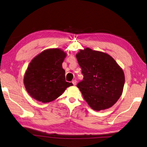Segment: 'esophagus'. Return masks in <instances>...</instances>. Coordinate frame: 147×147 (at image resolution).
<instances>
[{"mask_svg": "<svg viewBox=\"0 0 147 147\" xmlns=\"http://www.w3.org/2000/svg\"><path fill=\"white\" fill-rule=\"evenodd\" d=\"M72 82V84H74V86H76V81L75 80H73Z\"/></svg>", "mask_w": 147, "mask_h": 147, "instance_id": "34e87169", "label": "esophagus"}]
</instances>
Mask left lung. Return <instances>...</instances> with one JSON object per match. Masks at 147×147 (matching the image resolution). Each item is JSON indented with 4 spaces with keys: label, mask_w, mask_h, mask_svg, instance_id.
Returning <instances> with one entry per match:
<instances>
[{
    "label": "left lung",
    "mask_w": 147,
    "mask_h": 147,
    "mask_svg": "<svg viewBox=\"0 0 147 147\" xmlns=\"http://www.w3.org/2000/svg\"><path fill=\"white\" fill-rule=\"evenodd\" d=\"M76 57L84 76L76 86L88 105L96 111L113 107L123 91L122 68L108 54L90 48L80 50Z\"/></svg>",
    "instance_id": "obj_1"
}]
</instances>
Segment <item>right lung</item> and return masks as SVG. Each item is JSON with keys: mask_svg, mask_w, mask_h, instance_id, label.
Instances as JSON below:
<instances>
[{"mask_svg": "<svg viewBox=\"0 0 147 147\" xmlns=\"http://www.w3.org/2000/svg\"><path fill=\"white\" fill-rule=\"evenodd\" d=\"M67 54L60 48L47 49L34 57L24 76L26 91L33 99L42 103L56 99L73 86L65 81L62 63Z\"/></svg>", "mask_w": 147, "mask_h": 147, "instance_id": "right-lung-1", "label": "right lung"}]
</instances>
